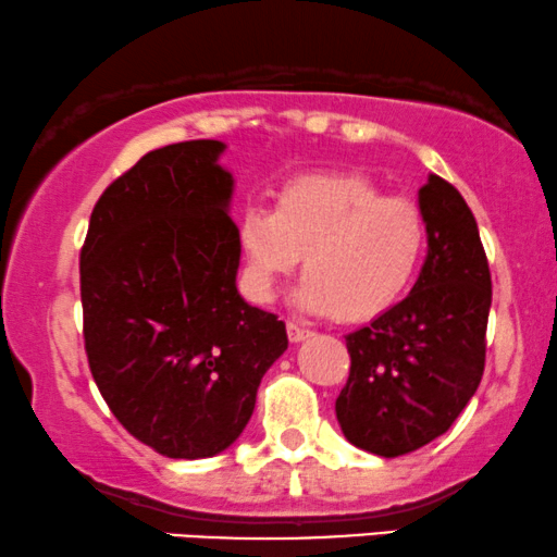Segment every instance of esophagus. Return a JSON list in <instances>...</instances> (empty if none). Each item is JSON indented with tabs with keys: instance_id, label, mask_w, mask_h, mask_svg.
Returning <instances> with one entry per match:
<instances>
[{
	"instance_id": "1",
	"label": "esophagus",
	"mask_w": 557,
	"mask_h": 557,
	"mask_svg": "<svg viewBox=\"0 0 557 557\" xmlns=\"http://www.w3.org/2000/svg\"><path fill=\"white\" fill-rule=\"evenodd\" d=\"M311 334H313L311 330L296 324V321H287V339H290V343H304V339L311 337Z\"/></svg>"
}]
</instances>
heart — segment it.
I'll return each mask as SVG.
<instances>
[{
  "mask_svg": "<svg viewBox=\"0 0 557 557\" xmlns=\"http://www.w3.org/2000/svg\"><path fill=\"white\" fill-rule=\"evenodd\" d=\"M238 240L257 300H272L304 257L298 304L343 324H368L410 293L428 220L414 199L386 194L363 173L313 171L280 184L272 210L240 214Z\"/></svg>",
  "mask_w": 557,
  "mask_h": 557,
  "instance_id": "1",
  "label": "heart"
}]
</instances>
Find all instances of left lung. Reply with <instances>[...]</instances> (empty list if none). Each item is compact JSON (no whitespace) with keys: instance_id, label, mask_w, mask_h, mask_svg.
<instances>
[{"instance_id":"8db88e82","label":"left lung","mask_w":557,"mask_h":557,"mask_svg":"<svg viewBox=\"0 0 557 557\" xmlns=\"http://www.w3.org/2000/svg\"><path fill=\"white\" fill-rule=\"evenodd\" d=\"M428 257L401 304L347 334L350 376L339 392L345 438L379 457H401L451 428L485 371L491 267L478 220L441 176L420 189Z\"/></svg>"}]
</instances>
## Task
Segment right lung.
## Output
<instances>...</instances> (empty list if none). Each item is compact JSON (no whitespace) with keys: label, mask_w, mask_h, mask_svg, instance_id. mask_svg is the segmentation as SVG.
I'll use <instances>...</instances> for the list:
<instances>
[{"label":"right lung","mask_w":557,"mask_h":557,"mask_svg":"<svg viewBox=\"0 0 557 557\" xmlns=\"http://www.w3.org/2000/svg\"><path fill=\"white\" fill-rule=\"evenodd\" d=\"M223 143L147 152L92 207L79 251L87 366L113 418L171 459L214 457L249 423L285 321L238 296Z\"/></svg>","instance_id":"right-lung-1"}]
</instances>
